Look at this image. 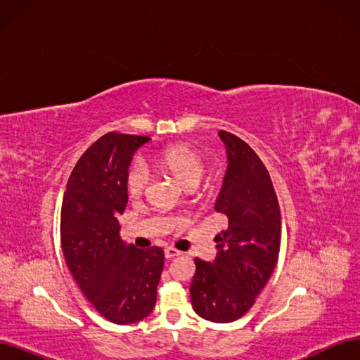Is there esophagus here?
<instances>
[{
  "label": "esophagus",
  "instance_id": "obj_1",
  "mask_svg": "<svg viewBox=\"0 0 360 360\" xmlns=\"http://www.w3.org/2000/svg\"><path fill=\"white\" fill-rule=\"evenodd\" d=\"M180 254H181L180 250L174 249V248H167V249H165V258H168V259H171V258H174V257H179Z\"/></svg>",
  "mask_w": 360,
  "mask_h": 360
}]
</instances>
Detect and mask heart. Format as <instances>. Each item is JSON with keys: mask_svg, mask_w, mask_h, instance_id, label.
Returning <instances> with one entry per match:
<instances>
[{"mask_svg": "<svg viewBox=\"0 0 360 360\" xmlns=\"http://www.w3.org/2000/svg\"><path fill=\"white\" fill-rule=\"evenodd\" d=\"M155 163L162 169L171 172L183 188H197L205 174V160L198 150L189 146L176 144L163 148L155 156ZM150 183V171L143 160L130 163L126 172V191L130 197L146 193Z\"/></svg>", "mask_w": 360, "mask_h": 360, "instance_id": "obj_1", "label": "heart"}]
</instances>
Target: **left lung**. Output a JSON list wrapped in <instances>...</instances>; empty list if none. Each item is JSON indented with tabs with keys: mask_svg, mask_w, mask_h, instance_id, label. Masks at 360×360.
I'll list each match as a JSON object with an SVG mask.
<instances>
[{
	"mask_svg": "<svg viewBox=\"0 0 360 360\" xmlns=\"http://www.w3.org/2000/svg\"><path fill=\"white\" fill-rule=\"evenodd\" d=\"M228 168L214 210L228 228L214 237L213 263L195 258L192 307L200 317L230 323L252 307L278 263L281 212L264 163L243 139L221 130Z\"/></svg>",
	"mask_w": 360,
	"mask_h": 360,
	"instance_id": "left-lung-1",
	"label": "left lung"
}]
</instances>
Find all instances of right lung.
I'll use <instances>...</instances> for the list:
<instances>
[{"mask_svg":"<svg viewBox=\"0 0 360 360\" xmlns=\"http://www.w3.org/2000/svg\"><path fill=\"white\" fill-rule=\"evenodd\" d=\"M148 136L110 132L86 148L70 174L61 207L68 267L96 311L115 324L146 319L156 304L163 250L120 238L117 216L127 204L126 172Z\"/></svg>","mask_w":360,"mask_h":360,"instance_id":"right-lung-1","label":"right lung"}]
</instances>
